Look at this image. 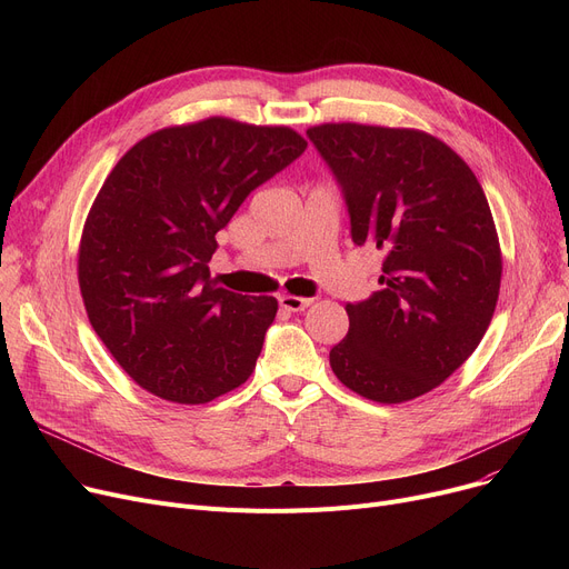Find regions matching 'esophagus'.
Segmentation results:
<instances>
[{"mask_svg": "<svg viewBox=\"0 0 569 569\" xmlns=\"http://www.w3.org/2000/svg\"><path fill=\"white\" fill-rule=\"evenodd\" d=\"M279 305H281V309H286V311H305L309 305H311V300L309 297H297V295H281L279 297Z\"/></svg>", "mask_w": 569, "mask_h": 569, "instance_id": "obj_1", "label": "esophagus"}]
</instances>
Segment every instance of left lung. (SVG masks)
<instances>
[{"mask_svg": "<svg viewBox=\"0 0 569 569\" xmlns=\"http://www.w3.org/2000/svg\"><path fill=\"white\" fill-rule=\"evenodd\" d=\"M343 189L357 247L385 253L382 286L346 305L335 376L369 401L403 403L450 378L496 311L502 253L468 163L431 133L357 122L307 131Z\"/></svg>", "mask_w": 569, "mask_h": 569, "instance_id": "obj_1", "label": "left lung"}]
</instances>
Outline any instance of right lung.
Masks as SVG:
<instances>
[{"label": "right lung", "mask_w": 569, "mask_h": 569, "mask_svg": "<svg viewBox=\"0 0 569 569\" xmlns=\"http://www.w3.org/2000/svg\"><path fill=\"white\" fill-rule=\"evenodd\" d=\"M305 149L290 127L207 117L144 136L110 170L82 226L78 283L142 390L198 406L253 373L279 302L219 288L207 262L244 198Z\"/></svg>", "instance_id": "obj_1"}]
</instances>
